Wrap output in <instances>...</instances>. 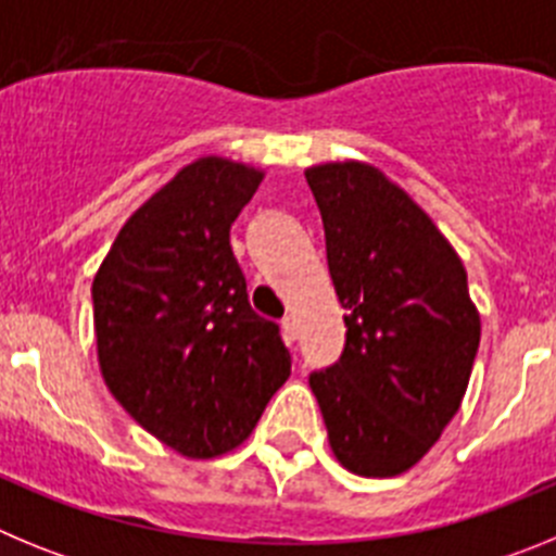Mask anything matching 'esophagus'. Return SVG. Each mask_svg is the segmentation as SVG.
I'll return each mask as SVG.
<instances>
[{
	"label": "esophagus",
	"mask_w": 556,
	"mask_h": 556,
	"mask_svg": "<svg viewBox=\"0 0 556 556\" xmlns=\"http://www.w3.org/2000/svg\"><path fill=\"white\" fill-rule=\"evenodd\" d=\"M281 328H283V339H287L289 345H292L294 339L301 337V328H298V320H294L292 314H287V317H283Z\"/></svg>",
	"instance_id": "1"
}]
</instances>
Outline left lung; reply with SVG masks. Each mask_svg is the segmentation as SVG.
Instances as JSON below:
<instances>
[{
  "mask_svg": "<svg viewBox=\"0 0 556 556\" xmlns=\"http://www.w3.org/2000/svg\"><path fill=\"white\" fill-rule=\"evenodd\" d=\"M345 308V351L308 376L333 456L358 476H397L459 412L479 351L468 273L445 236L376 166L306 169Z\"/></svg>",
  "mask_w": 556,
  "mask_h": 556,
  "instance_id": "obj_1",
  "label": "left lung"
}]
</instances>
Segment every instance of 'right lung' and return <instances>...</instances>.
I'll list each match as a JSON object with an SVG mask.
<instances>
[{
	"label": "right lung",
	"mask_w": 556,
	"mask_h": 556,
	"mask_svg": "<svg viewBox=\"0 0 556 556\" xmlns=\"http://www.w3.org/2000/svg\"><path fill=\"white\" fill-rule=\"evenodd\" d=\"M262 178L225 159L184 166L127 219L91 287L108 390L191 459L242 445L292 370L230 250V225Z\"/></svg>",
	"instance_id": "right-lung-1"
}]
</instances>
